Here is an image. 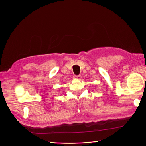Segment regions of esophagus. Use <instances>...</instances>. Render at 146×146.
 Here are the masks:
<instances>
[{
	"label": "esophagus",
	"instance_id": "1",
	"mask_svg": "<svg viewBox=\"0 0 146 146\" xmlns=\"http://www.w3.org/2000/svg\"><path fill=\"white\" fill-rule=\"evenodd\" d=\"M81 78H82L81 75H78V76H74V78L78 79V80H79V79H80Z\"/></svg>",
	"mask_w": 146,
	"mask_h": 146
}]
</instances>
